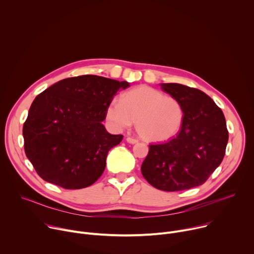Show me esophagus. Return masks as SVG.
<instances>
[{"mask_svg":"<svg viewBox=\"0 0 254 254\" xmlns=\"http://www.w3.org/2000/svg\"><path fill=\"white\" fill-rule=\"evenodd\" d=\"M127 142H129V143H135V142H137L138 140H137L136 138H133V137L128 136V137H127Z\"/></svg>","mask_w":254,"mask_h":254,"instance_id":"1","label":"esophagus"}]
</instances>
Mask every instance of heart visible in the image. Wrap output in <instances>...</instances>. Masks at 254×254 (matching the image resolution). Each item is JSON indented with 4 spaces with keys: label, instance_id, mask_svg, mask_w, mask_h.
Returning a JSON list of instances; mask_svg holds the SVG:
<instances>
[{
    "label": "heart",
    "instance_id": "obj_1",
    "mask_svg": "<svg viewBox=\"0 0 254 254\" xmlns=\"http://www.w3.org/2000/svg\"><path fill=\"white\" fill-rule=\"evenodd\" d=\"M105 116L117 130H124L135 122L141 138L162 142L180 131L184 122V108L175 97L141 85L125 92L121 102L113 100L108 103Z\"/></svg>",
    "mask_w": 254,
    "mask_h": 254
}]
</instances>
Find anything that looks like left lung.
<instances>
[{"label": "left lung", "instance_id": "left-lung-1", "mask_svg": "<svg viewBox=\"0 0 254 254\" xmlns=\"http://www.w3.org/2000/svg\"><path fill=\"white\" fill-rule=\"evenodd\" d=\"M162 89L180 101L184 122L180 131L163 143L150 144L141 164L143 178L155 188L174 192L204 184L225 155L228 130L220 107L203 91L179 83Z\"/></svg>", "mask_w": 254, "mask_h": 254}]
</instances>
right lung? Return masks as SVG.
<instances>
[{"instance_id": "add662e5", "label": "right lung", "mask_w": 254, "mask_h": 254, "mask_svg": "<svg viewBox=\"0 0 254 254\" xmlns=\"http://www.w3.org/2000/svg\"><path fill=\"white\" fill-rule=\"evenodd\" d=\"M128 86L127 81L81 75L60 80L36 96L23 126L24 149L43 180L70 190L96 182L108 151L124 137L106 131V107Z\"/></svg>"}]
</instances>
